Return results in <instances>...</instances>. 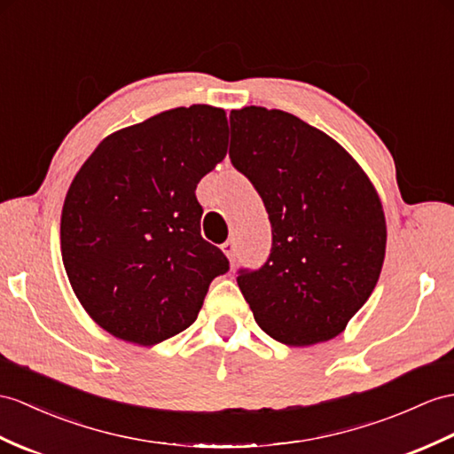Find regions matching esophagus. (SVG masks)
<instances>
[{
	"mask_svg": "<svg viewBox=\"0 0 454 454\" xmlns=\"http://www.w3.org/2000/svg\"><path fill=\"white\" fill-rule=\"evenodd\" d=\"M221 250H223V254L229 258L231 263H235V260H237V245H235V240L223 242V245H221Z\"/></svg>",
	"mask_w": 454,
	"mask_h": 454,
	"instance_id": "obj_1",
	"label": "esophagus"
}]
</instances>
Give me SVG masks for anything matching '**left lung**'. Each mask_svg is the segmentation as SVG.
<instances>
[{
    "mask_svg": "<svg viewBox=\"0 0 454 454\" xmlns=\"http://www.w3.org/2000/svg\"><path fill=\"white\" fill-rule=\"evenodd\" d=\"M229 158L258 191L271 250L237 283L256 324L283 345L337 337L380 279L387 227L378 192L350 153L281 109L242 107Z\"/></svg>",
    "mask_w": 454,
    "mask_h": 454,
    "instance_id": "8db88e82",
    "label": "left lung"
}]
</instances>
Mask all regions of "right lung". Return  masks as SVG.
Instances as JSON below:
<instances>
[{
    "instance_id": "add662e5",
    "label": "right lung",
    "mask_w": 454,
    "mask_h": 454,
    "mask_svg": "<svg viewBox=\"0 0 454 454\" xmlns=\"http://www.w3.org/2000/svg\"><path fill=\"white\" fill-rule=\"evenodd\" d=\"M219 107H175L98 144L65 196L61 256L107 333L152 347L192 325L229 260L200 235L196 184L227 153Z\"/></svg>"
}]
</instances>
